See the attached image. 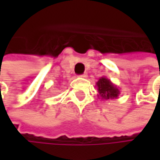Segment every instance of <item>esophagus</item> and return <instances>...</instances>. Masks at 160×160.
Instances as JSON below:
<instances>
[{
    "instance_id": "obj_1",
    "label": "esophagus",
    "mask_w": 160,
    "mask_h": 160,
    "mask_svg": "<svg viewBox=\"0 0 160 160\" xmlns=\"http://www.w3.org/2000/svg\"><path fill=\"white\" fill-rule=\"evenodd\" d=\"M87 76H88V75H87L86 73H84V74H82V75H80V78H87Z\"/></svg>"
}]
</instances>
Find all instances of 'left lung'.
<instances>
[{
    "instance_id": "obj_1",
    "label": "left lung",
    "mask_w": 160,
    "mask_h": 160,
    "mask_svg": "<svg viewBox=\"0 0 160 160\" xmlns=\"http://www.w3.org/2000/svg\"><path fill=\"white\" fill-rule=\"evenodd\" d=\"M95 87L98 91V98L101 100L117 99L120 94L119 88L106 77H101L96 82Z\"/></svg>"
}]
</instances>
